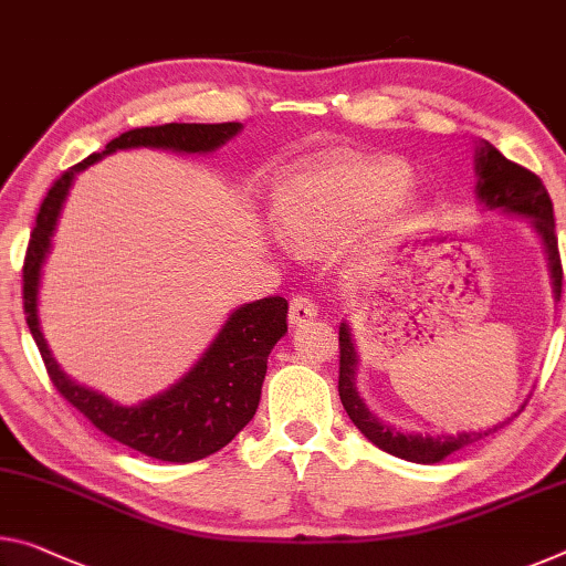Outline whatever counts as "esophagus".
Listing matches in <instances>:
<instances>
[{"mask_svg":"<svg viewBox=\"0 0 566 566\" xmlns=\"http://www.w3.org/2000/svg\"><path fill=\"white\" fill-rule=\"evenodd\" d=\"M312 317H317L315 300H310L307 294L294 297L290 304V325H302V322H310Z\"/></svg>","mask_w":566,"mask_h":566,"instance_id":"34e87169","label":"esophagus"}]
</instances>
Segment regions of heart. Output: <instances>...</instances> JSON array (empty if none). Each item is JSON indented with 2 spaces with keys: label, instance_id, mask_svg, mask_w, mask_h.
<instances>
[{
  "label": "heart",
  "instance_id": "heart-1",
  "mask_svg": "<svg viewBox=\"0 0 566 566\" xmlns=\"http://www.w3.org/2000/svg\"><path fill=\"white\" fill-rule=\"evenodd\" d=\"M410 184V170L396 160H315L290 170L276 186V219L294 247L319 254L353 239L373 219L406 213ZM378 251L375 247L370 262Z\"/></svg>",
  "mask_w": 566,
  "mask_h": 566
}]
</instances>
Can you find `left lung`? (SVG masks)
I'll return each mask as SVG.
<instances>
[{
    "label": "left lung",
    "instance_id": "left-lung-1",
    "mask_svg": "<svg viewBox=\"0 0 566 566\" xmlns=\"http://www.w3.org/2000/svg\"><path fill=\"white\" fill-rule=\"evenodd\" d=\"M473 166H476V199L481 201L483 211H499L506 217H522L532 229L539 234L546 262H549L552 274V290L554 300L562 297V259L557 247V234H554V206L549 193L542 184L539 176H534L532 170L511 164L506 156L499 154V148H493L489 140H481L476 146V156H473ZM357 357L353 329L347 322L339 325V400L347 410V416L353 423L360 428V433L367 441L375 443L380 451L398 455L402 461L410 463H441L448 455L461 451V448L483 441V438L496 433L499 428L511 423L524 406L516 412H511L509 418L501 420L496 426L479 428V430H461V433H408V430H398L396 426L382 423L375 412L365 406V400L357 392Z\"/></svg>",
    "mask_w": 566,
    "mask_h": 566
}]
</instances>
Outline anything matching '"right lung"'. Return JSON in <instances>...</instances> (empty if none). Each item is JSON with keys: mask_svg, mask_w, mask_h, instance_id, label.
Returning <instances> with one entry per match:
<instances>
[{"mask_svg": "<svg viewBox=\"0 0 566 566\" xmlns=\"http://www.w3.org/2000/svg\"><path fill=\"white\" fill-rule=\"evenodd\" d=\"M241 123H168L156 128H136L107 143L103 154L87 156L83 164L62 174L40 206L22 269V300L27 327L48 367L60 396L73 402L83 416L113 441L150 459L191 463L221 451L231 443L259 408L266 357L286 332L284 297H264L241 304L223 322L219 335L206 347L184 378L136 406H120L103 392L75 382L60 370L40 325V282L55 237L62 206L75 176L105 156L130 148H158L181 156H206L239 136Z\"/></svg>", "mask_w": 566, "mask_h": 566, "instance_id": "obj_1", "label": "right lung"}]
</instances>
